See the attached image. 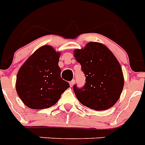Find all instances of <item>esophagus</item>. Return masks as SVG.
Wrapping results in <instances>:
<instances>
[{
	"label": "esophagus",
	"instance_id": "obj_1",
	"mask_svg": "<svg viewBox=\"0 0 145 145\" xmlns=\"http://www.w3.org/2000/svg\"><path fill=\"white\" fill-rule=\"evenodd\" d=\"M69 84H70L71 86H73V85L74 84V80H72L71 81H70V83H69Z\"/></svg>",
	"mask_w": 145,
	"mask_h": 145
}]
</instances>
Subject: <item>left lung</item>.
I'll use <instances>...</instances> for the list:
<instances>
[{
	"label": "left lung",
	"instance_id": "obj_1",
	"mask_svg": "<svg viewBox=\"0 0 145 145\" xmlns=\"http://www.w3.org/2000/svg\"><path fill=\"white\" fill-rule=\"evenodd\" d=\"M74 53L86 77L82 88L74 86L80 102L95 110H107L114 105L123 89L124 78L119 61L111 51L104 44L89 42Z\"/></svg>",
	"mask_w": 145,
	"mask_h": 145
}]
</instances>
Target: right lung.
Here are the masks:
<instances>
[{
    "label": "right lung",
    "mask_w": 145,
    "mask_h": 145,
    "mask_svg": "<svg viewBox=\"0 0 145 145\" xmlns=\"http://www.w3.org/2000/svg\"><path fill=\"white\" fill-rule=\"evenodd\" d=\"M60 53L50 46L37 50L18 71L16 88L23 103L31 109L54 105L69 87L61 77Z\"/></svg>",
    "instance_id": "obj_1"
}]
</instances>
